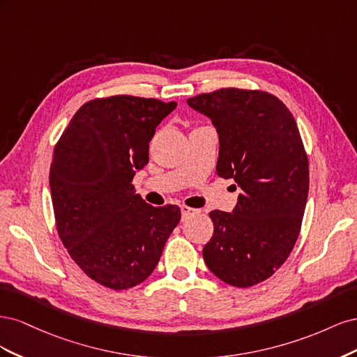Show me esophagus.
<instances>
[{
	"label": "esophagus",
	"instance_id": "34e87169",
	"mask_svg": "<svg viewBox=\"0 0 357 357\" xmlns=\"http://www.w3.org/2000/svg\"><path fill=\"white\" fill-rule=\"evenodd\" d=\"M197 213H198V210L190 208V207H188V205H181V218L183 219H188L189 215H193V214H197Z\"/></svg>",
	"mask_w": 357,
	"mask_h": 357
}]
</instances>
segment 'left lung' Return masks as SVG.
I'll list each match as a JSON object with an SVG mask.
<instances>
[{
    "mask_svg": "<svg viewBox=\"0 0 357 357\" xmlns=\"http://www.w3.org/2000/svg\"><path fill=\"white\" fill-rule=\"evenodd\" d=\"M188 104L218 131V176L241 189L232 213H210L204 262L225 283L255 286L286 262L301 231L310 172L299 129L287 107L262 91L226 88Z\"/></svg>",
    "mask_w": 357,
    "mask_h": 357,
    "instance_id": "1",
    "label": "left lung"
}]
</instances>
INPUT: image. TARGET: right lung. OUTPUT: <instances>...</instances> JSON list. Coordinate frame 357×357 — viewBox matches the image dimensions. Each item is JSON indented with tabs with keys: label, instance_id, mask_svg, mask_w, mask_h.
<instances>
[{
	"label": "right lung",
	"instance_id": "obj_1",
	"mask_svg": "<svg viewBox=\"0 0 357 357\" xmlns=\"http://www.w3.org/2000/svg\"><path fill=\"white\" fill-rule=\"evenodd\" d=\"M177 107L116 95L83 104L53 150L50 193L56 229L73 261L104 287H134L153 273L180 222L177 205L135 193L156 126Z\"/></svg>",
	"mask_w": 357,
	"mask_h": 357
}]
</instances>
